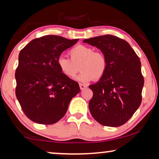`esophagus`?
I'll return each instance as SVG.
<instances>
[{"label": "esophagus", "mask_w": 159, "mask_h": 159, "mask_svg": "<svg viewBox=\"0 0 159 159\" xmlns=\"http://www.w3.org/2000/svg\"><path fill=\"white\" fill-rule=\"evenodd\" d=\"M80 89H81V90H82V89H84L86 88L87 86H86V85H85V84L80 83Z\"/></svg>", "instance_id": "1"}]
</instances>
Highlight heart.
Instances as JSON below:
<instances>
[{
  "instance_id": "b5f03b06",
  "label": "heart",
  "mask_w": 159,
  "mask_h": 159,
  "mask_svg": "<svg viewBox=\"0 0 159 159\" xmlns=\"http://www.w3.org/2000/svg\"><path fill=\"white\" fill-rule=\"evenodd\" d=\"M69 54L70 59L60 56L57 59L59 70L66 77L72 79L82 70L77 80L87 82L93 79H101L106 72L107 61L102 52H95L93 48L87 46L78 45L71 49Z\"/></svg>"
}]
</instances>
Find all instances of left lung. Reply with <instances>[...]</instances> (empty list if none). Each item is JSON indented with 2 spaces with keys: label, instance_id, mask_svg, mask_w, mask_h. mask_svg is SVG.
<instances>
[{
  "label": "left lung",
  "instance_id": "8db88e82",
  "mask_svg": "<svg viewBox=\"0 0 159 159\" xmlns=\"http://www.w3.org/2000/svg\"><path fill=\"white\" fill-rule=\"evenodd\" d=\"M83 42L100 49L107 61L104 76L89 86L93 92L89 102L91 115L102 125H123L141 103L144 79L139 57L127 41L112 35L87 39Z\"/></svg>",
  "mask_w": 159,
  "mask_h": 159
}]
</instances>
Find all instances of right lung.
<instances>
[{
	"label": "right lung",
	"mask_w": 159,
	"mask_h": 159,
	"mask_svg": "<svg viewBox=\"0 0 159 159\" xmlns=\"http://www.w3.org/2000/svg\"><path fill=\"white\" fill-rule=\"evenodd\" d=\"M78 39L48 35L35 39L20 50L16 70V95L26 117L51 125L66 114L79 84L59 70L57 59Z\"/></svg>",
	"instance_id": "obj_1"
}]
</instances>
